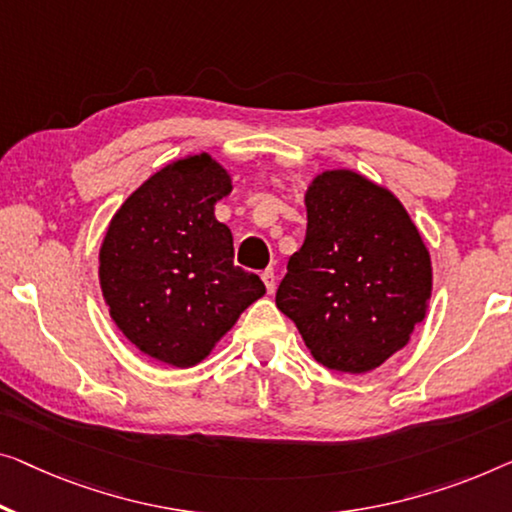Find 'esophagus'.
Listing matches in <instances>:
<instances>
[{"mask_svg": "<svg viewBox=\"0 0 512 512\" xmlns=\"http://www.w3.org/2000/svg\"><path fill=\"white\" fill-rule=\"evenodd\" d=\"M262 280H264V285H266V292H269V294L276 292V273H273V269H266L262 273Z\"/></svg>", "mask_w": 512, "mask_h": 512, "instance_id": "1", "label": "esophagus"}]
</instances>
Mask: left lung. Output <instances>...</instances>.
<instances>
[{"label": "left lung", "mask_w": 512, "mask_h": 512, "mask_svg": "<svg viewBox=\"0 0 512 512\" xmlns=\"http://www.w3.org/2000/svg\"><path fill=\"white\" fill-rule=\"evenodd\" d=\"M308 230L276 305L329 370L363 375L407 345L432 294L430 253L391 190L326 170L305 190Z\"/></svg>", "instance_id": "left-lung-1"}]
</instances>
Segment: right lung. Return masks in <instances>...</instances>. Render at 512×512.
<instances>
[{
	"label": "right lung",
	"instance_id": "1",
	"mask_svg": "<svg viewBox=\"0 0 512 512\" xmlns=\"http://www.w3.org/2000/svg\"><path fill=\"white\" fill-rule=\"evenodd\" d=\"M232 179L209 154L172 160L110 220L98 278L112 322L142 354L193 368L266 287L234 264L230 227L213 216Z\"/></svg>",
	"mask_w": 512,
	"mask_h": 512
}]
</instances>
